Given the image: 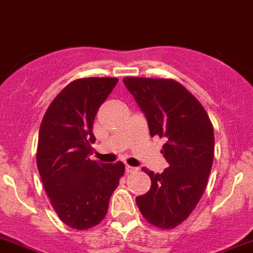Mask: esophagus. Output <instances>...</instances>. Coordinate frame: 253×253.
I'll return each instance as SVG.
<instances>
[{
  "label": "esophagus",
  "mask_w": 253,
  "mask_h": 253,
  "mask_svg": "<svg viewBox=\"0 0 253 253\" xmlns=\"http://www.w3.org/2000/svg\"><path fill=\"white\" fill-rule=\"evenodd\" d=\"M137 168H134V166H130V165H126L125 166V171L128 172V174H131V172L137 171Z\"/></svg>",
  "instance_id": "34e87169"
}]
</instances>
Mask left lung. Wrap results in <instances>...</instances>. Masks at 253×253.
<instances>
[{
	"label": "left lung",
	"instance_id": "1",
	"mask_svg": "<svg viewBox=\"0 0 253 253\" xmlns=\"http://www.w3.org/2000/svg\"><path fill=\"white\" fill-rule=\"evenodd\" d=\"M125 87L144 112L151 137L165 138L161 153L169 168L151 178V189L135 198L143 217L172 229L191 215L204 194L213 161L215 138L204 106L172 79L126 77Z\"/></svg>",
	"mask_w": 253,
	"mask_h": 253
}]
</instances>
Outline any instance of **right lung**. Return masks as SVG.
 <instances>
[{
	"instance_id": "add662e5",
	"label": "right lung",
	"mask_w": 253,
	"mask_h": 253,
	"mask_svg": "<svg viewBox=\"0 0 253 253\" xmlns=\"http://www.w3.org/2000/svg\"><path fill=\"white\" fill-rule=\"evenodd\" d=\"M118 78H82L55 97L41 123L37 166L53 210L64 224L89 229L106 216L125 165L89 159L93 122Z\"/></svg>"
}]
</instances>
